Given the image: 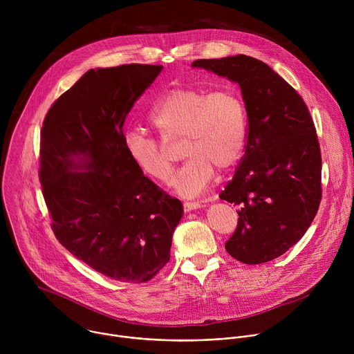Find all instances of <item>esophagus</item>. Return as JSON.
Masks as SVG:
<instances>
[{"label": "esophagus", "instance_id": "1", "mask_svg": "<svg viewBox=\"0 0 354 354\" xmlns=\"http://www.w3.org/2000/svg\"><path fill=\"white\" fill-rule=\"evenodd\" d=\"M200 207H203V203H201V201H185V203H183V210L185 212L196 210V209H200Z\"/></svg>", "mask_w": 354, "mask_h": 354}]
</instances>
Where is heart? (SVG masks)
I'll return each mask as SVG.
<instances>
[{
  "label": "heart",
  "instance_id": "1",
  "mask_svg": "<svg viewBox=\"0 0 354 354\" xmlns=\"http://www.w3.org/2000/svg\"><path fill=\"white\" fill-rule=\"evenodd\" d=\"M149 123L161 138L138 129L123 134L124 149L145 176L167 182L172 174L168 144L180 141V153L187 157L172 179L183 196L203 192L216 175L227 172L245 154L249 134L248 106L234 88L206 91L174 88L162 95L148 113Z\"/></svg>",
  "mask_w": 354,
  "mask_h": 354
}]
</instances>
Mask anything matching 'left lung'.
Masks as SVG:
<instances>
[{
	"label": "left lung",
	"mask_w": 354,
	"mask_h": 354,
	"mask_svg": "<svg viewBox=\"0 0 354 354\" xmlns=\"http://www.w3.org/2000/svg\"><path fill=\"white\" fill-rule=\"evenodd\" d=\"M192 66L239 84L249 134L234 178L220 193L239 206L225 249L246 265L270 262L306 234L322 198L321 147L311 113L301 95L258 59L238 55Z\"/></svg>",
	"instance_id": "1"
}]
</instances>
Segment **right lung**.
Masks as SVG:
<instances>
[{"label":"right lung","mask_w":354,"mask_h":354,"mask_svg":"<svg viewBox=\"0 0 354 354\" xmlns=\"http://www.w3.org/2000/svg\"><path fill=\"white\" fill-rule=\"evenodd\" d=\"M161 70H89L55 100L40 130L39 180L56 238L123 283H147L168 263L183 213L180 200L144 176L123 144L126 116Z\"/></svg>","instance_id":"add662e5"}]
</instances>
